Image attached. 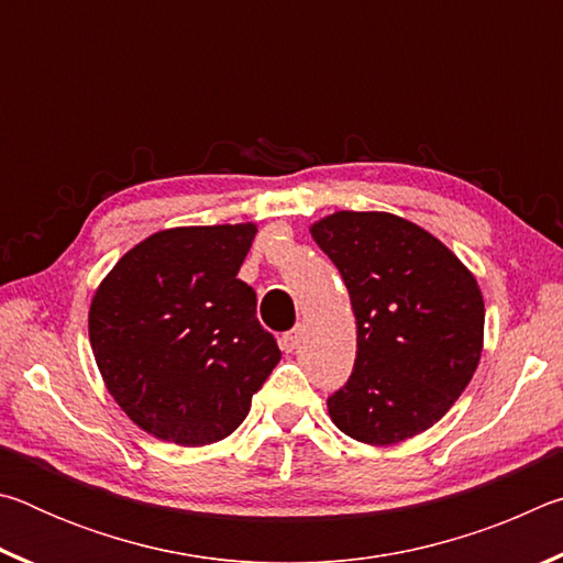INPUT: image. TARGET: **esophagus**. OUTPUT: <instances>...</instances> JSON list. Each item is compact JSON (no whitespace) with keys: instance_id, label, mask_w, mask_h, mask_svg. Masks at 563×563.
Masks as SVG:
<instances>
[{"instance_id":"esophagus-1","label":"esophagus","mask_w":563,"mask_h":563,"mask_svg":"<svg viewBox=\"0 0 563 563\" xmlns=\"http://www.w3.org/2000/svg\"><path fill=\"white\" fill-rule=\"evenodd\" d=\"M298 342H300V330H290V332H285V335L280 338V347L285 352H292L295 347H298Z\"/></svg>"}]
</instances>
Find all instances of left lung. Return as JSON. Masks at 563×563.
I'll use <instances>...</instances> for the list:
<instances>
[{
    "label": "left lung",
    "mask_w": 563,
    "mask_h": 563,
    "mask_svg": "<svg viewBox=\"0 0 563 563\" xmlns=\"http://www.w3.org/2000/svg\"><path fill=\"white\" fill-rule=\"evenodd\" d=\"M310 233L338 265L357 322L355 367L328 397L332 422L377 446L430 430L482 357L474 275L432 233L393 213L338 211Z\"/></svg>",
    "instance_id": "obj_1"
}]
</instances>
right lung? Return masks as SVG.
Wrapping results in <instances>:
<instances>
[{
    "label": "right lung",
    "instance_id": "add662e5",
    "mask_svg": "<svg viewBox=\"0 0 563 563\" xmlns=\"http://www.w3.org/2000/svg\"><path fill=\"white\" fill-rule=\"evenodd\" d=\"M258 228L148 235L103 278L89 340L111 397L141 430L180 446L223 440L278 365V342L238 278Z\"/></svg>",
    "mask_w": 563,
    "mask_h": 563
}]
</instances>
